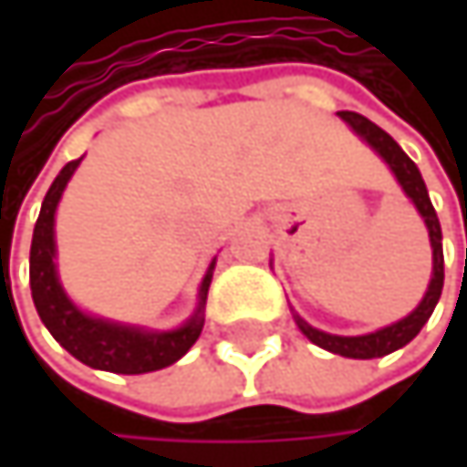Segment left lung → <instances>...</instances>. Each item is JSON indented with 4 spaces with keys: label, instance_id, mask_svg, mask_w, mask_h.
<instances>
[{
    "label": "left lung",
    "instance_id": "1",
    "mask_svg": "<svg viewBox=\"0 0 467 467\" xmlns=\"http://www.w3.org/2000/svg\"><path fill=\"white\" fill-rule=\"evenodd\" d=\"M362 140L368 142L387 164L389 170L395 172L400 189L406 192V197L414 202V208L420 211V216L424 219V227L430 234V248H432V275H430V284H427V292L421 297V303L403 319L392 322V325L381 327L376 332H365V335H332L325 329H317L311 327L303 317L295 314V322L300 327V332L317 343L319 348L332 351V354H340V357H351V359H373V357H384V354H392L398 348H403L406 343H411L420 329L427 325V319L432 317L438 300H441V289H443V245H441V224H438V216H435V208L430 202V194H427V186L421 181L420 167L406 156V150L392 140L381 127H376L373 121H368L365 116L359 113H351V110H340L337 113Z\"/></svg>",
    "mask_w": 467,
    "mask_h": 467
}]
</instances>
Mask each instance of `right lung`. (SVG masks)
Masks as SVG:
<instances>
[{"instance_id":"obj_1","label":"right lung","mask_w":467,"mask_h":467,"mask_svg":"<svg viewBox=\"0 0 467 467\" xmlns=\"http://www.w3.org/2000/svg\"><path fill=\"white\" fill-rule=\"evenodd\" d=\"M83 159V156H80ZM80 159L67 161L56 181L50 183L40 219L32 234V251H29V284H32V300L35 308L47 327V332L83 365L94 370H110L124 376H138L161 370L172 362H178L200 337L205 325V300L213 278L216 259L211 262L202 284H200V300L194 314L175 329H145L140 325H124L113 319H102L94 314H86L78 308L69 295L64 292L56 270V208L58 200L78 170Z\"/></svg>"}]
</instances>
